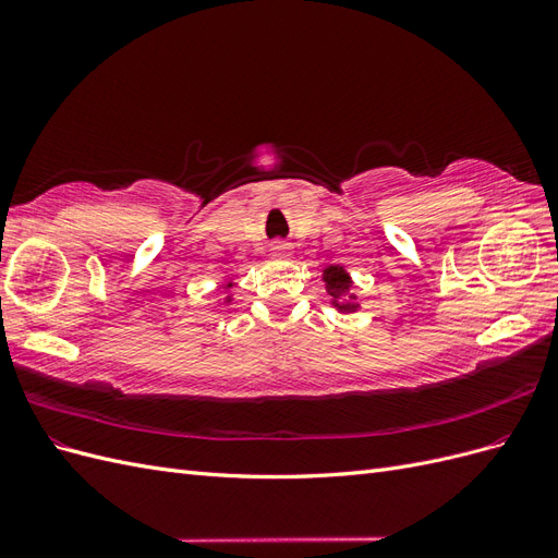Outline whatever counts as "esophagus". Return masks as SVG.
<instances>
[{"label": "esophagus", "mask_w": 558, "mask_h": 558, "mask_svg": "<svg viewBox=\"0 0 558 558\" xmlns=\"http://www.w3.org/2000/svg\"><path fill=\"white\" fill-rule=\"evenodd\" d=\"M269 251L275 253V256H291V244L289 242H275L272 246H269Z\"/></svg>", "instance_id": "obj_1"}]
</instances>
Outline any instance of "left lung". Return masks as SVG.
<instances>
[{
    "instance_id": "obj_1",
    "label": "left lung",
    "mask_w": 558,
    "mask_h": 558,
    "mask_svg": "<svg viewBox=\"0 0 558 558\" xmlns=\"http://www.w3.org/2000/svg\"><path fill=\"white\" fill-rule=\"evenodd\" d=\"M324 281H326V289H328V295L332 298V305L340 310V312H356V298H353L349 291H351V279L349 275L344 272V267L340 265H328L324 269Z\"/></svg>"
}]
</instances>
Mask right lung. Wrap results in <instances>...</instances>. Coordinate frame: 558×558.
I'll return each mask as SVG.
<instances>
[{"label": "right lung", "mask_w": 558, "mask_h": 558, "mask_svg": "<svg viewBox=\"0 0 558 558\" xmlns=\"http://www.w3.org/2000/svg\"><path fill=\"white\" fill-rule=\"evenodd\" d=\"M226 300H230V295H228V298H226Z\"/></svg>", "instance_id": "right-lung-1"}]
</instances>
